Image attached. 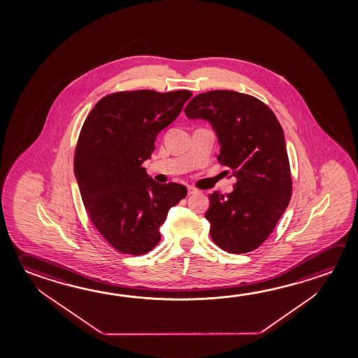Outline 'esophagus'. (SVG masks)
<instances>
[{"instance_id":"1","label":"esophagus","mask_w":358,"mask_h":358,"mask_svg":"<svg viewBox=\"0 0 358 358\" xmlns=\"http://www.w3.org/2000/svg\"><path fill=\"white\" fill-rule=\"evenodd\" d=\"M187 194H197V189H196V188L191 187V186H188V187H187Z\"/></svg>"}]
</instances>
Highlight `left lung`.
<instances>
[{
	"instance_id": "8db88e82",
	"label": "left lung",
	"mask_w": 358,
	"mask_h": 358,
	"mask_svg": "<svg viewBox=\"0 0 358 358\" xmlns=\"http://www.w3.org/2000/svg\"><path fill=\"white\" fill-rule=\"evenodd\" d=\"M185 113L211 124L217 159L236 178L232 192L210 194L205 217L212 240L229 253L251 252L271 235L292 194L281 124L264 102L227 90L197 94Z\"/></svg>"
}]
</instances>
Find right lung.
<instances>
[{
  "instance_id": "1",
  "label": "right lung",
  "mask_w": 358,
  "mask_h": 358,
  "mask_svg": "<svg viewBox=\"0 0 358 358\" xmlns=\"http://www.w3.org/2000/svg\"><path fill=\"white\" fill-rule=\"evenodd\" d=\"M191 96L186 90L108 94L83 123L73 162L77 185L94 227L120 252H150L171 207L187 194L180 183H157L142 164Z\"/></svg>"
}]
</instances>
